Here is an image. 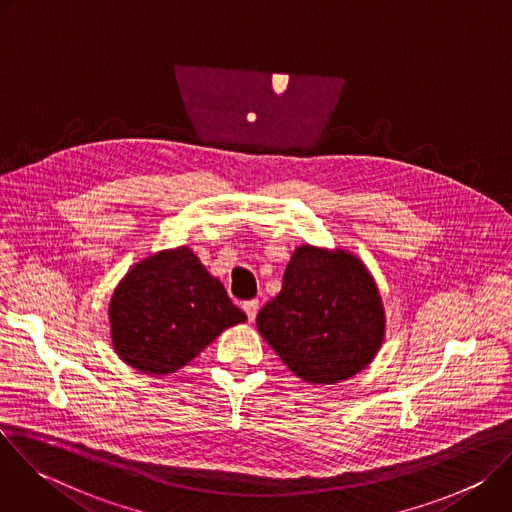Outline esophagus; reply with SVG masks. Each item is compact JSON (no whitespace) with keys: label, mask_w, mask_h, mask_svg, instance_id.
<instances>
[{"label":"esophagus","mask_w":512,"mask_h":512,"mask_svg":"<svg viewBox=\"0 0 512 512\" xmlns=\"http://www.w3.org/2000/svg\"><path fill=\"white\" fill-rule=\"evenodd\" d=\"M257 310H259V300H247V302H243V312L247 314L249 320H255Z\"/></svg>","instance_id":"1"}]
</instances>
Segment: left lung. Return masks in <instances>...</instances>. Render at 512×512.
Wrapping results in <instances>:
<instances>
[{"mask_svg":"<svg viewBox=\"0 0 512 512\" xmlns=\"http://www.w3.org/2000/svg\"><path fill=\"white\" fill-rule=\"evenodd\" d=\"M257 328L300 379L332 385L360 373L385 336L379 289L348 253L296 249L279 294L257 314Z\"/></svg>","mask_w":512,"mask_h":512,"instance_id":"left-lung-1","label":"left lung"}]
</instances>
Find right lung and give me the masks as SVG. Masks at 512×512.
Here are the masks:
<instances>
[{"mask_svg": "<svg viewBox=\"0 0 512 512\" xmlns=\"http://www.w3.org/2000/svg\"><path fill=\"white\" fill-rule=\"evenodd\" d=\"M109 320L113 346L127 364L145 375H168L247 316L198 257L180 247L148 257L123 277Z\"/></svg>", "mask_w": 512, "mask_h": 512, "instance_id": "add662e5", "label": "right lung"}]
</instances>
